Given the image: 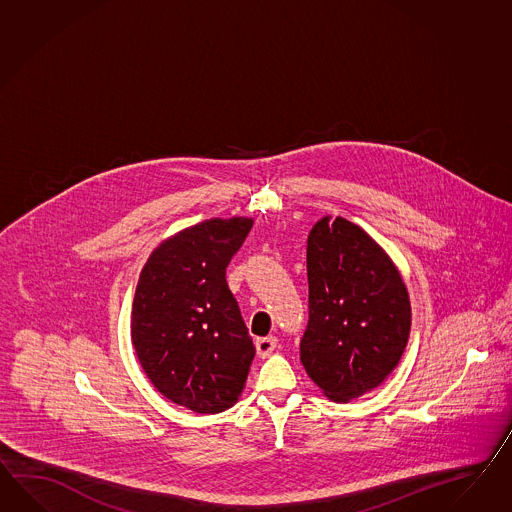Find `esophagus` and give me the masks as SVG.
Here are the masks:
<instances>
[{"mask_svg": "<svg viewBox=\"0 0 512 512\" xmlns=\"http://www.w3.org/2000/svg\"><path fill=\"white\" fill-rule=\"evenodd\" d=\"M255 348H257V355L259 357H268L275 348H277V338L275 337H262L255 340Z\"/></svg>", "mask_w": 512, "mask_h": 512, "instance_id": "34e87169", "label": "esophagus"}]
</instances>
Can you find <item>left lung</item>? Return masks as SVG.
I'll return each mask as SVG.
<instances>
[{
	"mask_svg": "<svg viewBox=\"0 0 512 512\" xmlns=\"http://www.w3.org/2000/svg\"><path fill=\"white\" fill-rule=\"evenodd\" d=\"M309 322L305 372L333 401L379 387L398 366L411 331V303L398 268L359 225L318 220L307 238Z\"/></svg>",
	"mask_w": 512,
	"mask_h": 512,
	"instance_id": "1",
	"label": "left lung"
}]
</instances>
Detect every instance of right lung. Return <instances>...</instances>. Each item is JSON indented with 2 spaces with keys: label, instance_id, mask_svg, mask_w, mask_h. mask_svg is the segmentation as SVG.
I'll list each match as a JSON object with an SVG mask.
<instances>
[{
  "label": "right lung",
  "instance_id": "1",
  "mask_svg": "<svg viewBox=\"0 0 512 512\" xmlns=\"http://www.w3.org/2000/svg\"><path fill=\"white\" fill-rule=\"evenodd\" d=\"M253 220L212 218L164 240L138 279L131 340L164 398L190 411L233 407L248 379L255 346L225 268Z\"/></svg>",
  "mask_w": 512,
  "mask_h": 512
}]
</instances>
